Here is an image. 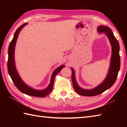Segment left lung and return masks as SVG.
<instances>
[{"label": "left lung", "instance_id": "obj_1", "mask_svg": "<svg viewBox=\"0 0 127 127\" xmlns=\"http://www.w3.org/2000/svg\"><path fill=\"white\" fill-rule=\"evenodd\" d=\"M97 31L99 33H105L106 34L111 45L112 55L111 61H110V66L109 72L105 80L100 85L92 90L83 89L77 85L75 79V71L73 69L71 68L72 71L71 80L74 90L78 94L83 96H92L97 95L108 90L114 84L120 69V45L118 40L116 39L111 29L107 27L100 26L98 27Z\"/></svg>", "mask_w": 127, "mask_h": 127}]
</instances>
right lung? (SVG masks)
Returning a JSON list of instances; mask_svg holds the SVG:
<instances>
[{
	"label": "right lung",
	"mask_w": 127,
	"mask_h": 127,
	"mask_svg": "<svg viewBox=\"0 0 127 127\" xmlns=\"http://www.w3.org/2000/svg\"><path fill=\"white\" fill-rule=\"evenodd\" d=\"M27 23H25L23 25L21 26L14 34L12 41L10 43L9 48H8V60H7V69L8 72L11 78L12 81L14 83L16 87L18 88L19 91L21 92L27 94L28 95L40 97V98H44V97L47 96L50 94L51 91H52L54 81L56 75L61 70L64 68V65H61L58 68H57L52 73V76L51 78V81L50 85L48 87L43 90H36L29 87L26 84H25L22 79H21L20 76L17 72V70L16 69L15 62L14 58V53H15V45L17 41L18 34L20 33V31L24 27Z\"/></svg>",
	"instance_id": "right-lung-1"
}]
</instances>
